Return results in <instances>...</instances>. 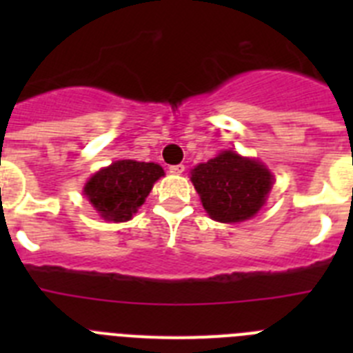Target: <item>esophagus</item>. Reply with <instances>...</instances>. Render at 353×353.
<instances>
[{"label":"esophagus","instance_id":"34e87169","mask_svg":"<svg viewBox=\"0 0 353 353\" xmlns=\"http://www.w3.org/2000/svg\"><path fill=\"white\" fill-rule=\"evenodd\" d=\"M183 171H185V166H183V164H174V166H170L171 174H182Z\"/></svg>","mask_w":353,"mask_h":353}]
</instances>
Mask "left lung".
Segmentation results:
<instances>
[{
	"mask_svg": "<svg viewBox=\"0 0 353 353\" xmlns=\"http://www.w3.org/2000/svg\"><path fill=\"white\" fill-rule=\"evenodd\" d=\"M272 173L256 159L224 150L191 171L207 214L219 223H242L258 214L272 189Z\"/></svg>",
	"mask_w": 353,
	"mask_h": 353,
	"instance_id": "obj_1",
	"label": "left lung"
}]
</instances>
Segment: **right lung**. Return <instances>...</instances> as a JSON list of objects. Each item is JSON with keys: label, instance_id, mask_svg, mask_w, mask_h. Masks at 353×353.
Masks as SVG:
<instances>
[{"label": "right lung", "instance_id": "1", "mask_svg": "<svg viewBox=\"0 0 353 353\" xmlns=\"http://www.w3.org/2000/svg\"><path fill=\"white\" fill-rule=\"evenodd\" d=\"M162 174L164 170L155 162L125 159L97 171L83 192L102 219L123 223L132 219Z\"/></svg>", "mask_w": 353, "mask_h": 353}]
</instances>
